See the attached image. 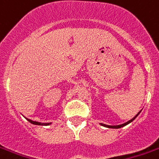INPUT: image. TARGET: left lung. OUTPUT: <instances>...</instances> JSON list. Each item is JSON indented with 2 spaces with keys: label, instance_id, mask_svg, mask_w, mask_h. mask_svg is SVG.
<instances>
[{
  "label": "left lung",
  "instance_id": "left-lung-1",
  "mask_svg": "<svg viewBox=\"0 0 159 159\" xmlns=\"http://www.w3.org/2000/svg\"><path fill=\"white\" fill-rule=\"evenodd\" d=\"M139 113H140V112H139ZM139 114H138V115H137V116H134V117H133V118H132V119H131V120L128 121V122H126V123H125V124H123V125H116V126H111V125H103V126H106V127H108V128H115V129H117V128H121V127H123V126H125V125H128V124H129L130 122H132V121H133L134 119H135V118L137 117V116H139Z\"/></svg>",
  "mask_w": 159,
  "mask_h": 159
}]
</instances>
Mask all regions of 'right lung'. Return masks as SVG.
<instances>
[{"label":"right lung","mask_w":159,"mask_h":159,"mask_svg":"<svg viewBox=\"0 0 159 159\" xmlns=\"http://www.w3.org/2000/svg\"><path fill=\"white\" fill-rule=\"evenodd\" d=\"M28 121H29V122H30L31 124H33V125H41V124H40V123H38V122H35V121H32V120H30V119H28ZM48 125H49V124H48Z\"/></svg>","instance_id":"1"}]
</instances>
